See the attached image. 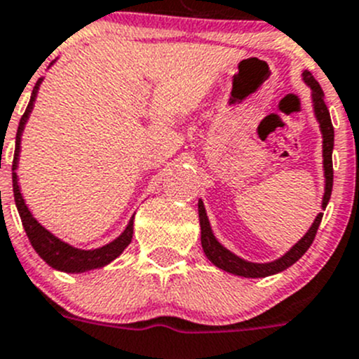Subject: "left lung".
<instances>
[{
  "instance_id": "1",
  "label": "left lung",
  "mask_w": 359,
  "mask_h": 359,
  "mask_svg": "<svg viewBox=\"0 0 359 359\" xmlns=\"http://www.w3.org/2000/svg\"><path fill=\"white\" fill-rule=\"evenodd\" d=\"M304 80L311 86L312 89L314 112L323 131V158H325V177H326L325 196H323V208H326V205H328L330 201V196H332V187H333L332 152H333V137H335V131H333L332 119H330L328 107H326L325 103V93H323L319 82L312 76L311 72H304ZM198 214H200V226H201V247H203V252L207 254L208 259H210L217 268L224 270V272L235 273V276H240V277H249V279L273 276V273L283 272V270L290 268L291 264L297 263V261L307 252L309 247L312 245V242H314L316 233H318V228L319 224H321V219H323V212H321V214L316 217V221L312 222L311 229L305 233L304 238H302L300 242L290 250V252L284 254L283 257L272 261V263H249V261L242 259V257L229 252L228 249H224V247L215 240L214 233H212L210 229V224H208L207 214H205V207L201 201L198 203Z\"/></svg>"
}]
</instances>
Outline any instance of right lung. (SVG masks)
<instances>
[{"instance_id": "add662e5", "label": "right lung", "mask_w": 359, "mask_h": 359, "mask_svg": "<svg viewBox=\"0 0 359 359\" xmlns=\"http://www.w3.org/2000/svg\"><path fill=\"white\" fill-rule=\"evenodd\" d=\"M41 79L38 80L36 86H34L33 93H31L29 105H27L26 112L20 117L19 130H17L15 137V154H13V165H12V180H13V198H15L17 210H19L20 221H22L24 229H26V235L29 238L31 245L36 250L38 256L45 261L47 264H50L55 270H61V272H86V270H93V268H102L105 264H109L110 261L116 259L128 245H130L131 238H133V219L130 221V224L126 226V229L123 231V235L117 236L114 242L107 243V245L100 247V249L93 250H80L75 247L68 245V243L61 242L59 238H55L50 231L43 228L36 219L31 215V212L27 210L26 203L22 200V194L19 191V184H17V161H19V151H20V135H22L24 124H26L27 117H29L31 109H33V102L36 98L38 87H40Z\"/></svg>"}]
</instances>
